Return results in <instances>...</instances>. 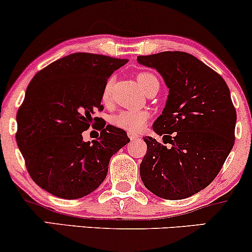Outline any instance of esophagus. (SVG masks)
<instances>
[{
  "instance_id": "1",
  "label": "esophagus",
  "mask_w": 252,
  "mask_h": 252,
  "mask_svg": "<svg viewBox=\"0 0 252 252\" xmlns=\"http://www.w3.org/2000/svg\"><path fill=\"white\" fill-rule=\"evenodd\" d=\"M128 136H129V138L131 139V141H135L136 138H138V135H136V134H132V132H129Z\"/></svg>"
}]
</instances>
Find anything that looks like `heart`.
I'll return each instance as SVG.
<instances>
[{"mask_svg": "<svg viewBox=\"0 0 252 252\" xmlns=\"http://www.w3.org/2000/svg\"><path fill=\"white\" fill-rule=\"evenodd\" d=\"M137 82L139 87L142 88L144 93L154 87H159V82L154 74L148 71H143L137 74ZM111 87H113V78H109L105 82L102 92V101L103 103H108L110 99ZM150 114L147 110H123L121 113L114 115L110 118V122L116 128L126 130L129 132H139L144 128L149 120Z\"/></svg>", "mask_w": 252, "mask_h": 252, "instance_id": "1", "label": "heart"}]
</instances>
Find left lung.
I'll return each mask as SVG.
<instances>
[{"label":"left lung","mask_w":252,"mask_h":252,"mask_svg":"<svg viewBox=\"0 0 252 252\" xmlns=\"http://www.w3.org/2000/svg\"><path fill=\"white\" fill-rule=\"evenodd\" d=\"M137 61L156 69L169 88L162 115L153 124L165 144L144 137L142 182L160 198H188L215 180L235 143L237 116L230 90L220 75L183 51Z\"/></svg>","instance_id":"obj_1"}]
</instances>
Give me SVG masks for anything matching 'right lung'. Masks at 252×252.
Wrapping results in <instances>:
<instances>
[{
	"mask_svg": "<svg viewBox=\"0 0 252 252\" xmlns=\"http://www.w3.org/2000/svg\"><path fill=\"white\" fill-rule=\"evenodd\" d=\"M128 60L75 53L50 63L30 81L16 115V142L32 181L51 195L76 199L107 177L111 156L129 143L123 129L94 117L103 110L105 82ZM98 124V126L96 125ZM90 125L98 139L84 142Z\"/></svg>",
	"mask_w": 252,
	"mask_h": 252,
	"instance_id": "add662e5",
	"label": "right lung"
}]
</instances>
